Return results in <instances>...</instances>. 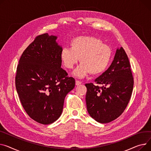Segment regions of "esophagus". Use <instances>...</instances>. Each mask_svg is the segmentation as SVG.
Segmentation results:
<instances>
[{
    "instance_id": "obj_1",
    "label": "esophagus",
    "mask_w": 151,
    "mask_h": 151,
    "mask_svg": "<svg viewBox=\"0 0 151 151\" xmlns=\"http://www.w3.org/2000/svg\"><path fill=\"white\" fill-rule=\"evenodd\" d=\"M82 83L81 82V81H78V80H76V86H78V85H79V84H81Z\"/></svg>"
}]
</instances>
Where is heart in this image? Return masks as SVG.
Masks as SVG:
<instances>
[{"mask_svg": "<svg viewBox=\"0 0 151 151\" xmlns=\"http://www.w3.org/2000/svg\"><path fill=\"white\" fill-rule=\"evenodd\" d=\"M70 45V48L62 50L61 59L65 68L72 69L80 58L81 64L73 73L75 76L83 78L90 73L93 75L101 74L109 66L112 50L99 38L80 36L72 39Z\"/></svg>", "mask_w": 151, "mask_h": 151, "instance_id": "b5f03b06", "label": "heart"}]
</instances>
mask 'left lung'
<instances>
[{"mask_svg": "<svg viewBox=\"0 0 151 151\" xmlns=\"http://www.w3.org/2000/svg\"><path fill=\"white\" fill-rule=\"evenodd\" d=\"M130 68L127 55L121 47L116 50L109 68L95 80L98 85L92 83L85 84L87 111L96 122L109 123L124 111L134 87V77Z\"/></svg>", "mask_w": 151, "mask_h": 151, "instance_id": "8db88e82", "label": "left lung"}]
</instances>
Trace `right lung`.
<instances>
[{
  "label": "right lung",
  "mask_w": 151,
  "mask_h": 151,
  "mask_svg": "<svg viewBox=\"0 0 151 151\" xmlns=\"http://www.w3.org/2000/svg\"><path fill=\"white\" fill-rule=\"evenodd\" d=\"M56 38L47 33L37 36L24 51L16 70L20 101L28 116L42 124L61 116L64 99L75 85V79L61 67L63 48Z\"/></svg>",
  "instance_id": "add662e5"
}]
</instances>
